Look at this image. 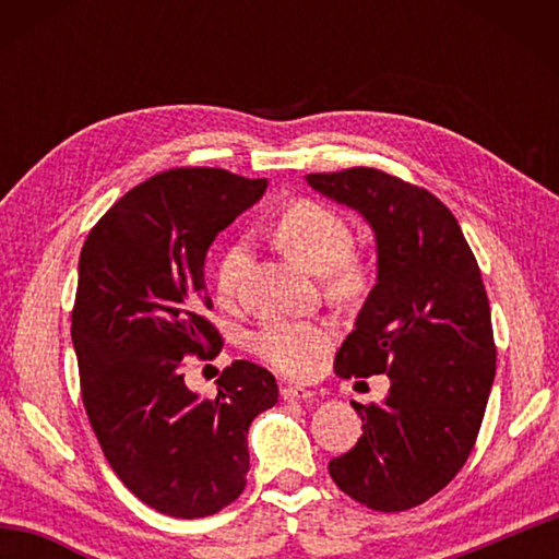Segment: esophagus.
Segmentation results:
<instances>
[{
    "mask_svg": "<svg viewBox=\"0 0 559 559\" xmlns=\"http://www.w3.org/2000/svg\"><path fill=\"white\" fill-rule=\"evenodd\" d=\"M313 390H306V386H281L283 402H300V400H313Z\"/></svg>",
    "mask_w": 559,
    "mask_h": 559,
    "instance_id": "esophagus-1",
    "label": "esophagus"
}]
</instances>
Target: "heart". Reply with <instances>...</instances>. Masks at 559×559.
I'll return each mask as SVG.
<instances>
[{
    "label": "heart",
    "mask_w": 559,
    "mask_h": 559,
    "mask_svg": "<svg viewBox=\"0 0 559 559\" xmlns=\"http://www.w3.org/2000/svg\"><path fill=\"white\" fill-rule=\"evenodd\" d=\"M276 239L293 259L310 271L323 273L328 290L337 298H353L367 283L365 261L353 253V226L333 206L316 200H298L278 214ZM249 246L234 241L216 263L214 283L222 300L239 296L249 271ZM330 333L316 320L269 318L249 335L251 353L286 377H302L313 370L325 353Z\"/></svg>",
    "instance_id": "1"
}]
</instances>
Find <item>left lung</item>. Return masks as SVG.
<instances>
[{
	"label": "left lung",
	"mask_w": 559,
	"mask_h": 559,
	"mask_svg": "<svg viewBox=\"0 0 559 559\" xmlns=\"http://www.w3.org/2000/svg\"><path fill=\"white\" fill-rule=\"evenodd\" d=\"M306 179L377 236V283L335 372L390 377L384 402H353L362 437L328 471L357 503L400 513L447 488L476 443L496 377L486 286L456 216L424 187L374 167Z\"/></svg>",
	"instance_id": "1"
}]
</instances>
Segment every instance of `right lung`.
<instances>
[{
	"instance_id": "add662e5",
	"label": "right lung",
	"mask_w": 559,
	"mask_h": 559,
	"mask_svg": "<svg viewBox=\"0 0 559 559\" xmlns=\"http://www.w3.org/2000/svg\"><path fill=\"white\" fill-rule=\"evenodd\" d=\"M219 167H175L100 216L79 259L71 340L91 429L116 476L169 518L234 503L249 473L251 421L278 402L276 377L236 359L214 400L185 384V357L214 359L204 257L266 189Z\"/></svg>"
}]
</instances>
